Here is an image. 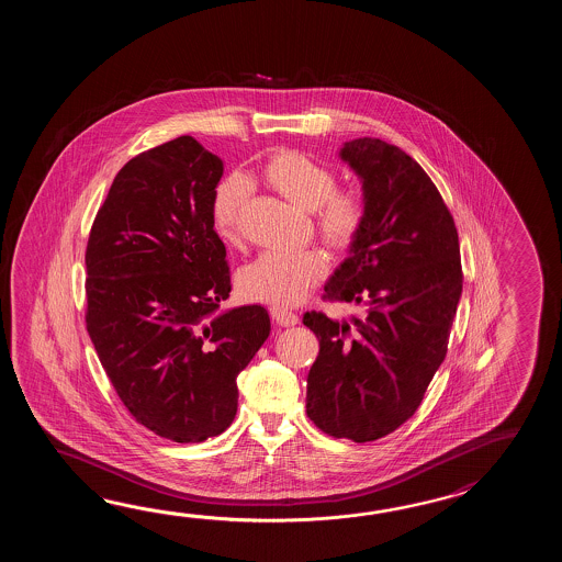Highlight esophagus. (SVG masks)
Here are the masks:
<instances>
[{"label": "esophagus", "mask_w": 562, "mask_h": 562, "mask_svg": "<svg viewBox=\"0 0 562 562\" xmlns=\"http://www.w3.org/2000/svg\"><path fill=\"white\" fill-rule=\"evenodd\" d=\"M271 317L276 319L279 325H283V327H293V325H297L299 317L293 313V311L283 310V307H271Z\"/></svg>", "instance_id": "1"}]
</instances>
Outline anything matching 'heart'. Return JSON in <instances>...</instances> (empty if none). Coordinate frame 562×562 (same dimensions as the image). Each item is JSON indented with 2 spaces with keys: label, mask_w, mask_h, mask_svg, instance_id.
Instances as JSON below:
<instances>
[{
  "label": "heart",
  "mask_w": 562,
  "mask_h": 562,
  "mask_svg": "<svg viewBox=\"0 0 562 562\" xmlns=\"http://www.w3.org/2000/svg\"><path fill=\"white\" fill-rule=\"evenodd\" d=\"M261 179L289 203L315 213V227L327 245L346 249L358 237L366 218V201L356 189L337 191L334 170L319 160L297 150H281L265 160ZM247 194V180L239 175L216 184L211 218L216 235L225 243L239 239ZM325 273L327 261L322 252L265 251L240 269L237 285L243 297L273 305H295Z\"/></svg>",
  "instance_id": "1"
}]
</instances>
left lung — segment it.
Wrapping results in <instances>:
<instances>
[{
    "instance_id": "8db88e82",
    "label": "left lung",
    "mask_w": 562,
    "mask_h": 562,
    "mask_svg": "<svg viewBox=\"0 0 562 562\" xmlns=\"http://www.w3.org/2000/svg\"><path fill=\"white\" fill-rule=\"evenodd\" d=\"M339 158L358 175L366 218L325 293L363 313L303 315L319 337L307 416L334 438L371 442L414 416L442 366L462 297L460 243L436 184L402 148L356 138Z\"/></svg>"
}]
</instances>
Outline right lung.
Returning a JSON list of instances; mask_svg holds the SVG:
<instances>
[{
    "label": "right lung",
    "mask_w": 562,
    "mask_h": 562,
    "mask_svg": "<svg viewBox=\"0 0 562 562\" xmlns=\"http://www.w3.org/2000/svg\"><path fill=\"white\" fill-rule=\"evenodd\" d=\"M223 160L180 136L128 160L86 249V325L108 380L144 428L196 443L237 416V375L271 331L261 305L221 310L227 249L211 199Z\"/></svg>",
    "instance_id": "1"
}]
</instances>
